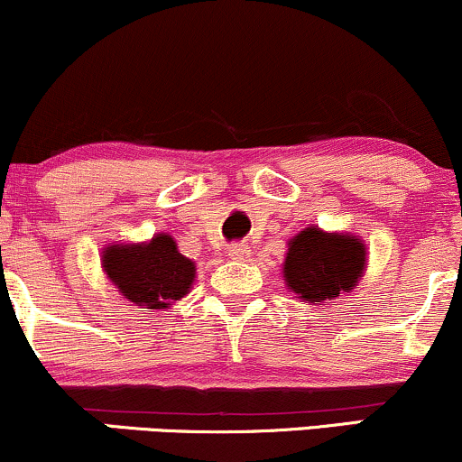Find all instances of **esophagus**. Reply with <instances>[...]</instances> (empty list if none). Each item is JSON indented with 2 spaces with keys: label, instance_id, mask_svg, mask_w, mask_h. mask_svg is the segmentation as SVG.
I'll list each match as a JSON object with an SVG mask.
<instances>
[{
  "label": "esophagus",
  "instance_id": "obj_1",
  "mask_svg": "<svg viewBox=\"0 0 462 462\" xmlns=\"http://www.w3.org/2000/svg\"><path fill=\"white\" fill-rule=\"evenodd\" d=\"M227 256H230L232 261H245L249 256V247L243 245V243H232V245L227 247Z\"/></svg>",
  "mask_w": 462,
  "mask_h": 462
}]
</instances>
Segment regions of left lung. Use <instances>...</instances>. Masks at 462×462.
I'll return each mask as SVG.
<instances>
[{
	"label": "left lung",
	"instance_id": "left-lung-1",
	"mask_svg": "<svg viewBox=\"0 0 462 462\" xmlns=\"http://www.w3.org/2000/svg\"><path fill=\"white\" fill-rule=\"evenodd\" d=\"M365 254L360 238L309 226L289 241L284 282L306 304H328L358 284L367 264Z\"/></svg>",
	"mask_w": 462,
	"mask_h": 462
}]
</instances>
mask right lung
Instances as JSON below:
<instances>
[{
	"instance_id": "obj_1",
	"label": "right lung",
	"mask_w": 462,
	"mask_h": 462,
	"mask_svg": "<svg viewBox=\"0 0 462 462\" xmlns=\"http://www.w3.org/2000/svg\"><path fill=\"white\" fill-rule=\"evenodd\" d=\"M102 267L119 293L136 306L162 310L190 291L195 263L178 252L169 235H156L147 243H119L102 254Z\"/></svg>"
}]
</instances>
